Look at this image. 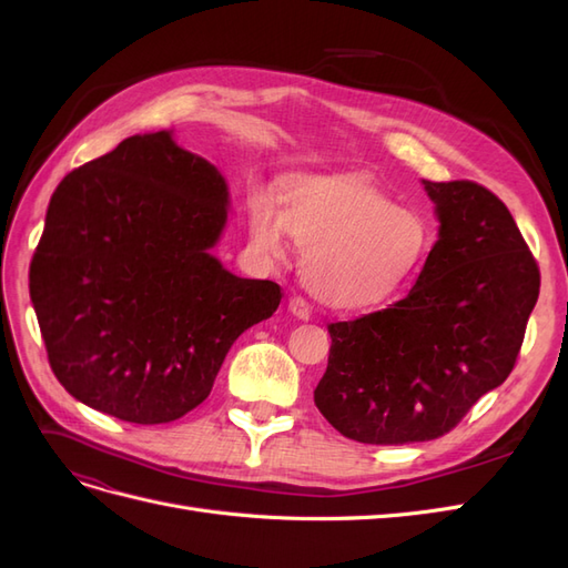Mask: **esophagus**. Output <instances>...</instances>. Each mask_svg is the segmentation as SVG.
<instances>
[{
    "instance_id": "esophagus-1",
    "label": "esophagus",
    "mask_w": 568,
    "mask_h": 568,
    "mask_svg": "<svg viewBox=\"0 0 568 568\" xmlns=\"http://www.w3.org/2000/svg\"><path fill=\"white\" fill-rule=\"evenodd\" d=\"M288 311L294 313L298 320H311L313 311H311V303H307L303 296H294L288 301Z\"/></svg>"
}]
</instances>
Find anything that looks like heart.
Returning <instances> with one entry per match:
<instances>
[{
    "instance_id": "b5f03b06",
    "label": "heart",
    "mask_w": 568,
    "mask_h": 568,
    "mask_svg": "<svg viewBox=\"0 0 568 568\" xmlns=\"http://www.w3.org/2000/svg\"><path fill=\"white\" fill-rule=\"evenodd\" d=\"M248 234L257 253L282 257L294 234L311 294L336 311H363L393 298L428 251L419 213L395 205L376 184L351 175L291 182L286 209L265 189L248 199Z\"/></svg>"
}]
</instances>
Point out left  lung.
Here are the masks:
<instances>
[{"label":"left lung","instance_id":"obj_1","mask_svg":"<svg viewBox=\"0 0 568 568\" xmlns=\"http://www.w3.org/2000/svg\"><path fill=\"white\" fill-rule=\"evenodd\" d=\"M438 242L409 294L326 326L329 365L315 405L369 445L434 440L517 363L540 270L507 205L469 180L428 182Z\"/></svg>","mask_w":568,"mask_h":568}]
</instances>
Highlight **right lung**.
<instances>
[{
  "label": "right lung",
  "mask_w": 568,
  "mask_h": 568,
  "mask_svg": "<svg viewBox=\"0 0 568 568\" xmlns=\"http://www.w3.org/2000/svg\"><path fill=\"white\" fill-rule=\"evenodd\" d=\"M217 168L170 132L134 134L68 173L30 263L51 372L75 400L132 424L201 405L232 343L282 288L211 253L227 222Z\"/></svg>",
  "instance_id": "obj_1"
}]
</instances>
